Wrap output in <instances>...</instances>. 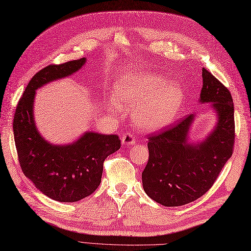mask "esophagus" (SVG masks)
I'll use <instances>...</instances> for the list:
<instances>
[{
	"instance_id": "esophagus-1",
	"label": "esophagus",
	"mask_w": 251,
	"mask_h": 251,
	"mask_svg": "<svg viewBox=\"0 0 251 251\" xmlns=\"http://www.w3.org/2000/svg\"><path fill=\"white\" fill-rule=\"evenodd\" d=\"M121 142H123L124 146H133V144H135V136L130 132L125 133L121 137Z\"/></svg>"
}]
</instances>
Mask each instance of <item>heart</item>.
<instances>
[{"instance_id": "b5f03b06", "label": "heart", "mask_w": 251, "mask_h": 251, "mask_svg": "<svg viewBox=\"0 0 251 251\" xmlns=\"http://www.w3.org/2000/svg\"><path fill=\"white\" fill-rule=\"evenodd\" d=\"M115 100L108 109L119 114L134 111V123L141 131L153 132L169 126L177 118L183 92L176 82L164 81L157 74H137L121 79L114 90Z\"/></svg>"}]
</instances>
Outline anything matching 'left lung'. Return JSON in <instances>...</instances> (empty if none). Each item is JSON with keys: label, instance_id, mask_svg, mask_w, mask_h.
<instances>
[{"label": "left lung", "instance_id": "obj_1", "mask_svg": "<svg viewBox=\"0 0 251 251\" xmlns=\"http://www.w3.org/2000/svg\"><path fill=\"white\" fill-rule=\"evenodd\" d=\"M201 102H211L218 123L200 143L188 142L195 115L149 136V161L142 172L144 192L163 206H181L199 199L215 183L231 157L234 144L232 97L223 83L202 69Z\"/></svg>", "mask_w": 251, "mask_h": 251}]
</instances>
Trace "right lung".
Here are the masks:
<instances>
[{
	"mask_svg": "<svg viewBox=\"0 0 251 251\" xmlns=\"http://www.w3.org/2000/svg\"><path fill=\"white\" fill-rule=\"evenodd\" d=\"M86 58L49 65L29 81L17 105L13 135L21 169L40 191L59 202H77L101 181L103 161L120 149L117 135L87 132L71 144L54 146L43 138L33 118L35 90L78 71Z\"/></svg>",
	"mask_w": 251,
	"mask_h": 251,
	"instance_id": "add662e5",
	"label": "right lung"
}]
</instances>
